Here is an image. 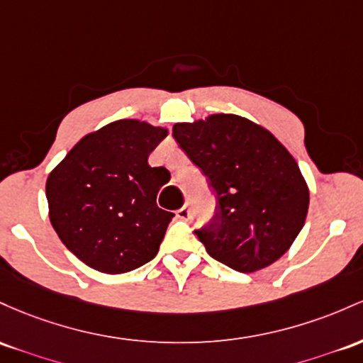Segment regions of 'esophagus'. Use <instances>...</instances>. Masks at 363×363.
Returning a JSON list of instances; mask_svg holds the SVG:
<instances>
[{
    "instance_id": "34e87169",
    "label": "esophagus",
    "mask_w": 363,
    "mask_h": 363,
    "mask_svg": "<svg viewBox=\"0 0 363 363\" xmlns=\"http://www.w3.org/2000/svg\"><path fill=\"white\" fill-rule=\"evenodd\" d=\"M177 218L182 219V221H189V218H190V207L186 206V203L177 211Z\"/></svg>"
}]
</instances>
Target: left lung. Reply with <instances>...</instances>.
Here are the masks:
<instances>
[{"label": "left lung", "instance_id": "left-lung-1", "mask_svg": "<svg viewBox=\"0 0 363 363\" xmlns=\"http://www.w3.org/2000/svg\"><path fill=\"white\" fill-rule=\"evenodd\" d=\"M173 137L218 197L213 221L195 231L207 254L238 272L260 271L286 254L311 202L290 150L267 128L231 113L174 123Z\"/></svg>", "mask_w": 363, "mask_h": 363}]
</instances>
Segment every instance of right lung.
<instances>
[{
  "label": "right lung",
  "mask_w": 363,
  "mask_h": 363,
  "mask_svg": "<svg viewBox=\"0 0 363 363\" xmlns=\"http://www.w3.org/2000/svg\"><path fill=\"white\" fill-rule=\"evenodd\" d=\"M168 128L116 120L77 142L46 180L50 219L63 245L104 274H123L156 257L173 213L157 207L166 168L147 157Z\"/></svg>",
  "instance_id": "obj_1"
}]
</instances>
